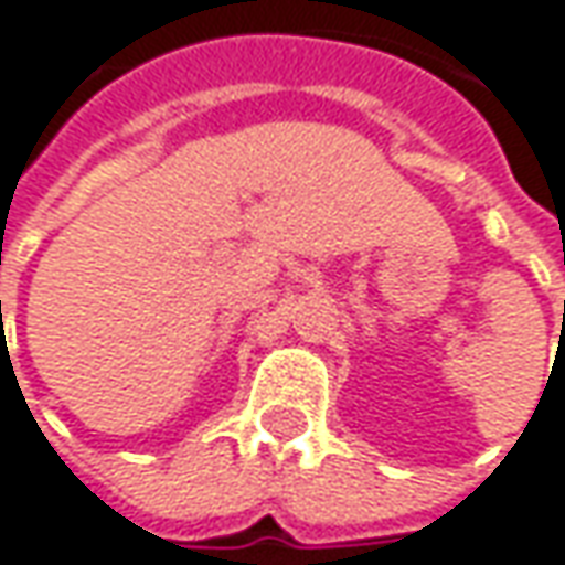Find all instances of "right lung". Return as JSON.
<instances>
[{
  "instance_id": "obj_1",
  "label": "right lung",
  "mask_w": 565,
  "mask_h": 565,
  "mask_svg": "<svg viewBox=\"0 0 565 565\" xmlns=\"http://www.w3.org/2000/svg\"><path fill=\"white\" fill-rule=\"evenodd\" d=\"M0 307H2V303H0Z\"/></svg>"
}]
</instances>
